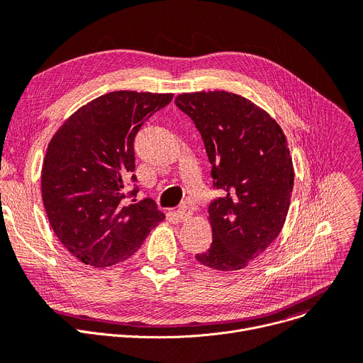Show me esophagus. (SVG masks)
Returning a JSON list of instances; mask_svg holds the SVG:
<instances>
[{
    "label": "esophagus",
    "mask_w": 363,
    "mask_h": 363,
    "mask_svg": "<svg viewBox=\"0 0 363 363\" xmlns=\"http://www.w3.org/2000/svg\"><path fill=\"white\" fill-rule=\"evenodd\" d=\"M177 213H178V218H179L181 220H188L189 218H191V215H193L191 208H189V207L185 206V204H182V206L178 208Z\"/></svg>",
    "instance_id": "1"
}]
</instances>
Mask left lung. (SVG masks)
Instances as JSON below:
<instances>
[{
	"label": "left lung",
	"mask_w": 363,
	"mask_h": 363,
	"mask_svg": "<svg viewBox=\"0 0 363 363\" xmlns=\"http://www.w3.org/2000/svg\"><path fill=\"white\" fill-rule=\"evenodd\" d=\"M175 104L196 123L225 196L208 206L213 241L196 259L238 271L279 235L289 213L294 169L281 126L269 113L226 91L179 94Z\"/></svg>",
	"instance_id": "obj_1"
}]
</instances>
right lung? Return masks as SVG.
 Returning a JSON list of instances; mask_svg holds the SVG:
<instances>
[{
    "instance_id": "add662e5",
    "label": "right lung",
    "mask_w": 363,
    "mask_h": 363,
    "mask_svg": "<svg viewBox=\"0 0 363 363\" xmlns=\"http://www.w3.org/2000/svg\"><path fill=\"white\" fill-rule=\"evenodd\" d=\"M174 94L113 91L81 108L51 138L41 191L54 234L78 260L107 268L126 260L164 220L145 199L123 204L135 169L133 140ZM138 188L129 193L137 196Z\"/></svg>"
}]
</instances>
